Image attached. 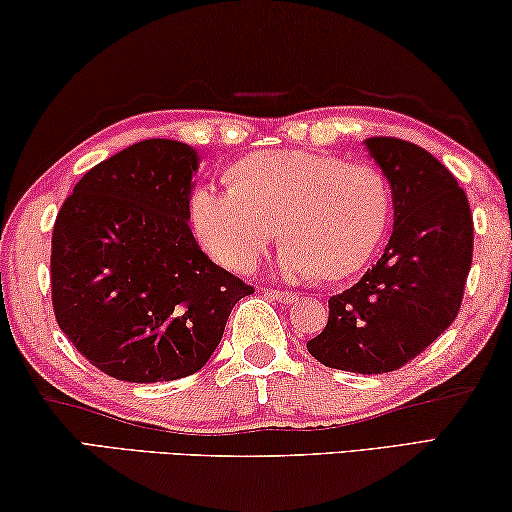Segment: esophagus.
<instances>
[{
	"instance_id": "1",
	"label": "esophagus",
	"mask_w": 512,
	"mask_h": 512,
	"mask_svg": "<svg viewBox=\"0 0 512 512\" xmlns=\"http://www.w3.org/2000/svg\"><path fill=\"white\" fill-rule=\"evenodd\" d=\"M264 294L273 300H280V303H287V305L296 300V294H291V291H282V289H266Z\"/></svg>"
}]
</instances>
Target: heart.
I'll list each match as a JSON object with an SVG mask.
<instances>
[{
  "label": "heart",
  "mask_w": 512,
  "mask_h": 512,
  "mask_svg": "<svg viewBox=\"0 0 512 512\" xmlns=\"http://www.w3.org/2000/svg\"><path fill=\"white\" fill-rule=\"evenodd\" d=\"M230 180L200 186L191 216L209 255L234 271L253 269L278 230L287 280L346 278L367 266L392 218V186L373 164L271 150L234 164Z\"/></svg>",
  "instance_id": "heart-1"
}]
</instances>
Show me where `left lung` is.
Listing matches in <instances>:
<instances>
[{"label": "left lung", "mask_w": 512, "mask_h": 512, "mask_svg": "<svg viewBox=\"0 0 512 512\" xmlns=\"http://www.w3.org/2000/svg\"><path fill=\"white\" fill-rule=\"evenodd\" d=\"M367 148L394 200L383 257L328 300V323L307 342L330 369L387 373L426 351L460 312L474 253L469 200L449 168L419 145L376 136Z\"/></svg>", "instance_id": "obj_1"}]
</instances>
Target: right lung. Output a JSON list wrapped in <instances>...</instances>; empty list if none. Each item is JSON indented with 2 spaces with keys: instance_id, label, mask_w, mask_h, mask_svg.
I'll return each instance as SVG.
<instances>
[{
  "instance_id": "right-lung-1",
  "label": "right lung",
  "mask_w": 512,
  "mask_h": 512,
  "mask_svg": "<svg viewBox=\"0 0 512 512\" xmlns=\"http://www.w3.org/2000/svg\"><path fill=\"white\" fill-rule=\"evenodd\" d=\"M196 168L186 143H134L88 170L56 216V323L111 378L161 383L196 373L237 300L255 291L193 239Z\"/></svg>"
}]
</instances>
